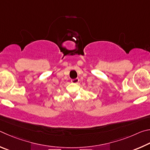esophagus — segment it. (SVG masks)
Masks as SVG:
<instances>
[{
	"instance_id": "1",
	"label": "esophagus",
	"mask_w": 150,
	"mask_h": 150,
	"mask_svg": "<svg viewBox=\"0 0 150 150\" xmlns=\"http://www.w3.org/2000/svg\"><path fill=\"white\" fill-rule=\"evenodd\" d=\"M71 82H72V83H78L80 82V80H79V78H76V79H73L71 80Z\"/></svg>"
}]
</instances>
